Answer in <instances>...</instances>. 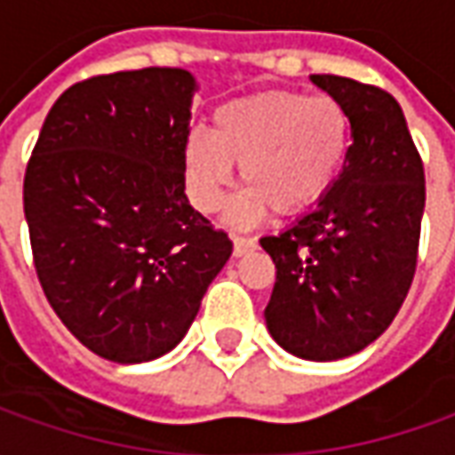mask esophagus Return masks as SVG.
<instances>
[{
  "instance_id": "34e87169",
  "label": "esophagus",
  "mask_w": 455,
  "mask_h": 455,
  "mask_svg": "<svg viewBox=\"0 0 455 455\" xmlns=\"http://www.w3.org/2000/svg\"><path fill=\"white\" fill-rule=\"evenodd\" d=\"M233 245H235V255H245L247 250L258 247V240L255 237H245V235H233Z\"/></svg>"
}]
</instances>
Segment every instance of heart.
I'll list each match as a JSON object with an SVG mask.
<instances>
[{
	"label": "heart",
	"instance_id": "heart-1",
	"mask_svg": "<svg viewBox=\"0 0 455 455\" xmlns=\"http://www.w3.org/2000/svg\"><path fill=\"white\" fill-rule=\"evenodd\" d=\"M352 148V118L334 96L262 91L222 103L212 133L193 128L183 143V175L200 212L220 210L240 165L235 220L294 215L334 188Z\"/></svg>",
	"mask_w": 455,
	"mask_h": 455
}]
</instances>
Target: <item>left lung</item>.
Listing matches in <instances>:
<instances>
[{"mask_svg":"<svg viewBox=\"0 0 455 455\" xmlns=\"http://www.w3.org/2000/svg\"><path fill=\"white\" fill-rule=\"evenodd\" d=\"M312 81L344 103L354 143L317 208L259 240L277 269L265 319L282 349L334 362L381 337L409 294L419 262L424 163L389 91L334 74Z\"/></svg>","mask_w":455,"mask_h":455,"instance_id":"1","label":"left lung"}]
</instances>
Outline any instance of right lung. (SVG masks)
Instances as JSON below:
<instances>
[{"label": "right lung", "instance_id": "obj_1", "mask_svg": "<svg viewBox=\"0 0 455 455\" xmlns=\"http://www.w3.org/2000/svg\"><path fill=\"white\" fill-rule=\"evenodd\" d=\"M196 78L138 68L56 99L24 175L34 269L56 317L108 362L171 352L233 243L186 197Z\"/></svg>", "mask_w": 455, "mask_h": 455}]
</instances>
